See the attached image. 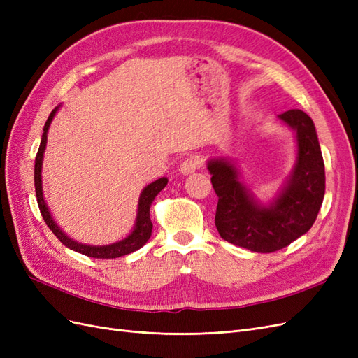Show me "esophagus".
<instances>
[{
	"mask_svg": "<svg viewBox=\"0 0 358 358\" xmlns=\"http://www.w3.org/2000/svg\"><path fill=\"white\" fill-rule=\"evenodd\" d=\"M201 167V159L197 155H188L185 159L180 162L179 170L183 173V175H189V173L196 171Z\"/></svg>",
	"mask_w": 358,
	"mask_h": 358,
	"instance_id": "esophagus-1",
	"label": "esophagus"
}]
</instances>
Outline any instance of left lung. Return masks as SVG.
I'll use <instances>...</instances> for the list:
<instances>
[{
    "label": "left lung",
    "mask_w": 358,
    "mask_h": 358,
    "mask_svg": "<svg viewBox=\"0 0 358 358\" xmlns=\"http://www.w3.org/2000/svg\"><path fill=\"white\" fill-rule=\"evenodd\" d=\"M297 138V162L287 187L268 208L257 204L225 159L208 162L218 196L215 225L224 241L254 252H275L309 231L326 192V171L312 119L299 109L279 115Z\"/></svg>",
    "instance_id": "left-lung-1"
}]
</instances>
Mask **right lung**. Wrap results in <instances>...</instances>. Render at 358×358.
<instances>
[{
    "mask_svg": "<svg viewBox=\"0 0 358 358\" xmlns=\"http://www.w3.org/2000/svg\"><path fill=\"white\" fill-rule=\"evenodd\" d=\"M58 110L53 109L48 117V121L45 124V128H43V136H41V142L38 152L36 155V167H34V185H36V196H37V203L41 212L43 220H45L46 225L52 230V233L58 237V241L66 245L67 248L73 249V251L88 255L92 258H117L127 254H131L137 249L142 248L150 237V233H152V222H150V216H149V209L150 204H152L154 199L157 197V194L167 185V179L161 178L149 185L142 191L138 199V212H137V220H136V227L133 233L129 234L127 239L116 242L113 245H106V246H90V245H82L71 241L69 236L64 234L61 231L59 227L55 224V221L52 220V216L49 213L48 206L45 203V199H43V189H41V162H43V154H45V148L48 142V129L52 122L53 116H55Z\"/></svg>",
    "mask_w": 358,
    "mask_h": 358,
    "instance_id": "obj_1",
    "label": "right lung"
}]
</instances>
